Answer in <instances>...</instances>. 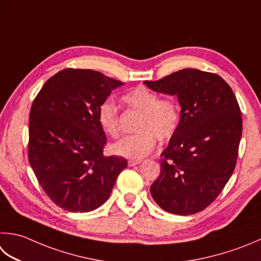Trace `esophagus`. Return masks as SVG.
I'll return each instance as SVG.
<instances>
[{"label":"esophagus","instance_id":"obj_1","mask_svg":"<svg viewBox=\"0 0 261 261\" xmlns=\"http://www.w3.org/2000/svg\"><path fill=\"white\" fill-rule=\"evenodd\" d=\"M141 163V161H135V160H131L127 162V165L129 166H136V165H139Z\"/></svg>","mask_w":261,"mask_h":261}]
</instances>
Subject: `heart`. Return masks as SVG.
<instances>
[{
  "label": "heart",
  "instance_id": "heart-1",
  "mask_svg": "<svg viewBox=\"0 0 261 261\" xmlns=\"http://www.w3.org/2000/svg\"><path fill=\"white\" fill-rule=\"evenodd\" d=\"M130 110L140 113L136 130L138 134L123 137L111 146L117 156L141 160L154 150L156 138L166 141L174 136L181 121V107L172 97H163L145 86H137L122 96ZM97 121L104 134L112 138L120 136L119 109L112 99H106L98 107Z\"/></svg>",
  "mask_w": 261,
  "mask_h": 261
}]
</instances>
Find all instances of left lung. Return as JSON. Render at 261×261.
I'll use <instances>...</instances> for the list:
<instances>
[{
  "mask_svg": "<svg viewBox=\"0 0 261 261\" xmlns=\"http://www.w3.org/2000/svg\"><path fill=\"white\" fill-rule=\"evenodd\" d=\"M150 89L176 95L181 121L161 154V174L150 187L156 203L175 215L203 211L219 196L236 168L242 116L237 97L216 73L183 69Z\"/></svg>",
  "mask_w": 261,
  "mask_h": 261,
  "instance_id": "left-lung-1",
  "label": "left lung"
}]
</instances>
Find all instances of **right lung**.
Masks as SVG:
<instances>
[{
    "label": "right lung",
    "instance_id": "right-lung-1",
    "mask_svg": "<svg viewBox=\"0 0 261 261\" xmlns=\"http://www.w3.org/2000/svg\"><path fill=\"white\" fill-rule=\"evenodd\" d=\"M123 83L95 70L64 69L46 81L29 114L28 160L40 187L68 212L94 211L109 199L123 157L103 155L99 105Z\"/></svg>",
    "mask_w": 261,
    "mask_h": 261
}]
</instances>
